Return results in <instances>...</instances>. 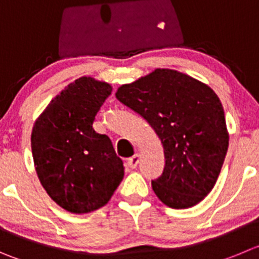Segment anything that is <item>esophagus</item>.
<instances>
[{
  "instance_id": "esophagus-1",
  "label": "esophagus",
  "mask_w": 259,
  "mask_h": 259,
  "mask_svg": "<svg viewBox=\"0 0 259 259\" xmlns=\"http://www.w3.org/2000/svg\"><path fill=\"white\" fill-rule=\"evenodd\" d=\"M139 161H140V155L139 154H135L134 156L130 157V159L127 160V165L131 169H135L137 166V164H139Z\"/></svg>"
}]
</instances>
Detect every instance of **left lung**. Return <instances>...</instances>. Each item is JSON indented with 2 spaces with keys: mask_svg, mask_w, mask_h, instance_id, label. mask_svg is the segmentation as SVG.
<instances>
[{
  "mask_svg": "<svg viewBox=\"0 0 259 259\" xmlns=\"http://www.w3.org/2000/svg\"><path fill=\"white\" fill-rule=\"evenodd\" d=\"M115 97L144 117L161 140L165 168L151 182L157 198L171 208L199 203L215 186L229 146L215 91L183 72L156 68L119 86Z\"/></svg>",
  "mask_w": 259,
  "mask_h": 259,
  "instance_id": "left-lung-1",
  "label": "left lung"
}]
</instances>
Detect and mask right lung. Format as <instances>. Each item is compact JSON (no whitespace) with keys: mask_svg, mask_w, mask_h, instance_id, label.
Returning a JSON list of instances; mask_svg holds the SVG:
<instances>
[{"mask_svg":"<svg viewBox=\"0 0 259 259\" xmlns=\"http://www.w3.org/2000/svg\"><path fill=\"white\" fill-rule=\"evenodd\" d=\"M112 90L105 81L82 76L53 98L34 122L36 176L48 196L71 213L107 205L124 176L109 137L93 128Z\"/></svg>","mask_w":259,"mask_h":259,"instance_id":"right-lung-1","label":"right lung"}]
</instances>
